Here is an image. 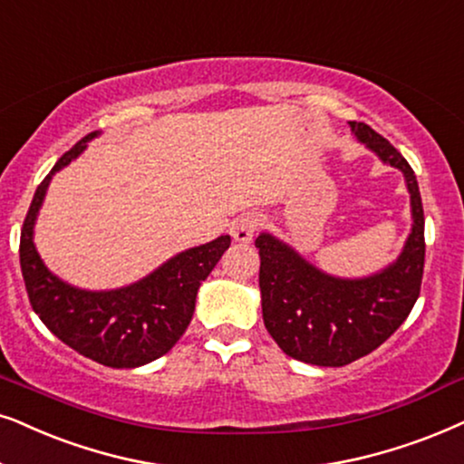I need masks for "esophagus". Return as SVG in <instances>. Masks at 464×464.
Instances as JSON below:
<instances>
[{
    "instance_id": "esophagus-1",
    "label": "esophagus",
    "mask_w": 464,
    "mask_h": 464,
    "mask_svg": "<svg viewBox=\"0 0 464 464\" xmlns=\"http://www.w3.org/2000/svg\"><path fill=\"white\" fill-rule=\"evenodd\" d=\"M262 224L264 219L260 213H246L237 221V224H234L232 237L234 240H238V243H249V240L254 238V234L260 230Z\"/></svg>"
}]
</instances>
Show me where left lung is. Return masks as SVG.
<instances>
[{"label": "left lung", "instance_id": "1", "mask_svg": "<svg viewBox=\"0 0 464 464\" xmlns=\"http://www.w3.org/2000/svg\"><path fill=\"white\" fill-rule=\"evenodd\" d=\"M350 125L358 142L405 177L413 224L396 262L362 279H341L273 234L256 238L264 326L287 356L317 366H345L390 339L416 304L424 273V208L416 174L375 130Z\"/></svg>", "mask_w": 464, "mask_h": 464}]
</instances>
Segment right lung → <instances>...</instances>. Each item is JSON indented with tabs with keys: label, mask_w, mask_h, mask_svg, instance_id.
<instances>
[{
	"label": "right lung",
	"mask_w": 464,
	"mask_h": 464,
	"mask_svg": "<svg viewBox=\"0 0 464 464\" xmlns=\"http://www.w3.org/2000/svg\"><path fill=\"white\" fill-rule=\"evenodd\" d=\"M98 134L92 131L63 153L35 189L21 230V270L29 303L59 341L104 366L136 369L170 352L188 330L198 287L230 246V237L180 251L151 275L119 290H81L53 275L35 251V218L53 174L76 160Z\"/></svg>",
	"instance_id": "1"
}]
</instances>
